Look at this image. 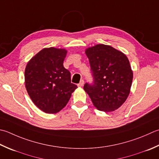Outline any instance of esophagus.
<instances>
[{
    "label": "esophagus",
    "mask_w": 159,
    "mask_h": 159,
    "mask_svg": "<svg viewBox=\"0 0 159 159\" xmlns=\"http://www.w3.org/2000/svg\"><path fill=\"white\" fill-rule=\"evenodd\" d=\"M84 85V80H80V82L78 84V87H79V88H80V87H83Z\"/></svg>",
    "instance_id": "obj_1"
}]
</instances>
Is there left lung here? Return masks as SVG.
I'll return each mask as SVG.
<instances>
[{
    "label": "left lung",
    "instance_id": "8db88e82",
    "mask_svg": "<svg viewBox=\"0 0 159 159\" xmlns=\"http://www.w3.org/2000/svg\"><path fill=\"white\" fill-rule=\"evenodd\" d=\"M94 83L83 89L98 110L110 112L117 110L128 97L133 72L125 54L110 45L98 44L87 48Z\"/></svg>",
    "mask_w": 159,
    "mask_h": 159
}]
</instances>
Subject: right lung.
<instances>
[{"label": "right lung", "mask_w": 159, "mask_h": 159, "mask_svg": "<svg viewBox=\"0 0 159 159\" xmlns=\"http://www.w3.org/2000/svg\"><path fill=\"white\" fill-rule=\"evenodd\" d=\"M67 51L44 48L28 62L25 83L32 102L40 110L55 114L65 107L77 86L71 83V74L63 67Z\"/></svg>", "instance_id": "right-lung-1"}]
</instances>
